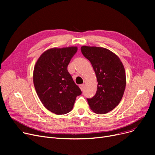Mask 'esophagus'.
<instances>
[{
	"label": "esophagus",
	"instance_id": "esophagus-1",
	"mask_svg": "<svg viewBox=\"0 0 155 155\" xmlns=\"http://www.w3.org/2000/svg\"><path fill=\"white\" fill-rule=\"evenodd\" d=\"M79 87H80V88L81 89V91H84V84H81V85H79Z\"/></svg>",
	"mask_w": 155,
	"mask_h": 155
}]
</instances>
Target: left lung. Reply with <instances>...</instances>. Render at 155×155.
I'll return each instance as SVG.
<instances>
[{"label":"left lung","mask_w":155,"mask_h":155,"mask_svg":"<svg viewBox=\"0 0 155 155\" xmlns=\"http://www.w3.org/2000/svg\"><path fill=\"white\" fill-rule=\"evenodd\" d=\"M83 55L91 61L98 85L95 95L87 99L91 110L99 114H106L117 106L126 88V72L119 57L108 49L83 46Z\"/></svg>","instance_id":"1"}]
</instances>
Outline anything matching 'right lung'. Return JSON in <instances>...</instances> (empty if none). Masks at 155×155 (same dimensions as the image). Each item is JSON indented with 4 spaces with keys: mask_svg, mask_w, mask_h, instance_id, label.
<instances>
[{
    "mask_svg": "<svg viewBox=\"0 0 155 155\" xmlns=\"http://www.w3.org/2000/svg\"><path fill=\"white\" fill-rule=\"evenodd\" d=\"M77 46L53 48L43 52L33 71V83L45 108L57 115L70 112L82 91L67 70Z\"/></svg>",
    "mask_w": 155,
    "mask_h": 155,
    "instance_id": "1",
    "label": "right lung"
}]
</instances>
